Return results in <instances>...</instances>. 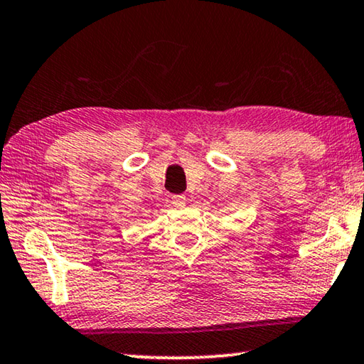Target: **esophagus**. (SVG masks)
Returning <instances> with one entry per match:
<instances>
[{
	"mask_svg": "<svg viewBox=\"0 0 364 364\" xmlns=\"http://www.w3.org/2000/svg\"><path fill=\"white\" fill-rule=\"evenodd\" d=\"M171 204H173L176 208L186 207V197H184V196H173V197H171Z\"/></svg>",
	"mask_w": 364,
	"mask_h": 364,
	"instance_id": "esophagus-1",
	"label": "esophagus"
}]
</instances>
